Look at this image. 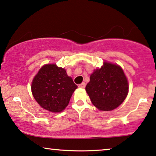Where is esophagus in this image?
<instances>
[{
    "instance_id": "1",
    "label": "esophagus",
    "mask_w": 156,
    "mask_h": 156,
    "mask_svg": "<svg viewBox=\"0 0 156 156\" xmlns=\"http://www.w3.org/2000/svg\"><path fill=\"white\" fill-rule=\"evenodd\" d=\"M85 86H86V83H85L84 82H83L82 83H80V84L78 85V87L81 88H84Z\"/></svg>"
}]
</instances>
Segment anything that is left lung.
<instances>
[{"instance_id": "left-lung-1", "label": "left lung", "mask_w": 156, "mask_h": 156, "mask_svg": "<svg viewBox=\"0 0 156 156\" xmlns=\"http://www.w3.org/2000/svg\"><path fill=\"white\" fill-rule=\"evenodd\" d=\"M128 82L122 69L117 65L104 62L90 76L86 90L92 104L102 111H112L125 101Z\"/></svg>"}]
</instances>
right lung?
Masks as SVG:
<instances>
[{
  "label": "right lung",
  "instance_id": "add662e5",
  "mask_svg": "<svg viewBox=\"0 0 156 156\" xmlns=\"http://www.w3.org/2000/svg\"><path fill=\"white\" fill-rule=\"evenodd\" d=\"M77 88L66 70L55 64L43 66L31 83V91L37 103L52 112L64 110Z\"/></svg>",
  "mask_w": 156,
  "mask_h": 156
}]
</instances>
